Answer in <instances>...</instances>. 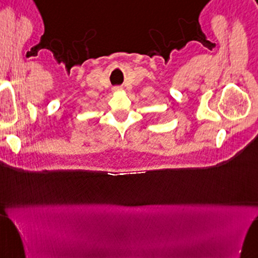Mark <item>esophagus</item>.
Masks as SVG:
<instances>
[{
	"label": "esophagus",
	"mask_w": 258,
	"mask_h": 258,
	"mask_svg": "<svg viewBox=\"0 0 258 258\" xmlns=\"http://www.w3.org/2000/svg\"><path fill=\"white\" fill-rule=\"evenodd\" d=\"M112 91H113V92H120L121 88H120V87H113Z\"/></svg>",
	"instance_id": "obj_1"
}]
</instances>
